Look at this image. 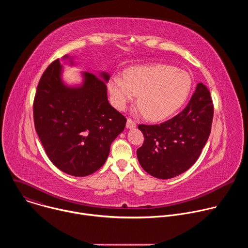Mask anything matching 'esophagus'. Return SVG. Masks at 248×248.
I'll use <instances>...</instances> for the list:
<instances>
[{
  "label": "esophagus",
  "mask_w": 248,
  "mask_h": 248,
  "mask_svg": "<svg viewBox=\"0 0 248 248\" xmlns=\"http://www.w3.org/2000/svg\"><path fill=\"white\" fill-rule=\"evenodd\" d=\"M136 126V123L134 121H132L131 119H128L126 121V128H133Z\"/></svg>",
  "instance_id": "obj_1"
}]
</instances>
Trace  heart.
Segmentation results:
<instances>
[{"label": "heart", "mask_w": 248, "mask_h": 248, "mask_svg": "<svg viewBox=\"0 0 248 248\" xmlns=\"http://www.w3.org/2000/svg\"><path fill=\"white\" fill-rule=\"evenodd\" d=\"M192 86L188 73L171 65L156 63L133 66L124 78L115 77L109 83L113 104L124 109L139 94L138 105L152 121L164 120L186 101Z\"/></svg>", "instance_id": "heart-1"}]
</instances>
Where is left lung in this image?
I'll use <instances>...</instances> for the list:
<instances>
[{
  "mask_svg": "<svg viewBox=\"0 0 248 248\" xmlns=\"http://www.w3.org/2000/svg\"><path fill=\"white\" fill-rule=\"evenodd\" d=\"M214 106L210 92L198 83L186 107L160 124H139L144 143L137 149L140 166L157 179L187 170L200 156L211 132Z\"/></svg>",
  "mask_w": 248,
  "mask_h": 248,
  "instance_id": "8db88e82",
  "label": "left lung"
}]
</instances>
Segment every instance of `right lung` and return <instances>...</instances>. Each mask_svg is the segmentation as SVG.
Wrapping results in <instances>:
<instances>
[{"label":"right lung","instance_id":"1","mask_svg":"<svg viewBox=\"0 0 248 248\" xmlns=\"http://www.w3.org/2000/svg\"><path fill=\"white\" fill-rule=\"evenodd\" d=\"M62 59L74 64L67 55ZM62 72L58 59L42 75L33 103L34 125L47 156L58 169L70 175L86 176L105 164L126 119L108 101L107 73L98 78L84 72L82 84L67 86Z\"/></svg>","mask_w":248,"mask_h":248}]
</instances>
